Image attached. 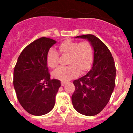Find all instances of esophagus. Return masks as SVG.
I'll list each match as a JSON object with an SVG mask.
<instances>
[{
  "instance_id": "1",
  "label": "esophagus",
  "mask_w": 133,
  "mask_h": 133,
  "mask_svg": "<svg viewBox=\"0 0 133 133\" xmlns=\"http://www.w3.org/2000/svg\"><path fill=\"white\" fill-rule=\"evenodd\" d=\"M66 82H61V85L62 86H64V85H65V84H66Z\"/></svg>"
}]
</instances>
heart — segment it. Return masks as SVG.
I'll return each mask as SVG.
<instances>
[{"label": "heart", "instance_id": "heart-1", "mask_svg": "<svg viewBox=\"0 0 133 133\" xmlns=\"http://www.w3.org/2000/svg\"><path fill=\"white\" fill-rule=\"evenodd\" d=\"M59 53L68 55L66 66H61L53 72V77L61 81H68L77 77L78 72L84 74L90 69L94 58L92 44L87 41H77L66 39L58 45ZM59 55L56 50H49L46 62L49 67L55 69L58 64Z\"/></svg>", "mask_w": 133, "mask_h": 133}]
</instances>
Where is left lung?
Masks as SVG:
<instances>
[{
    "mask_svg": "<svg viewBox=\"0 0 133 133\" xmlns=\"http://www.w3.org/2000/svg\"><path fill=\"white\" fill-rule=\"evenodd\" d=\"M77 38L90 41L94 49V63L85 76L73 81L75 90L72 103L79 113L95 116L106 107L113 92L116 78L115 61L107 46L95 35H84Z\"/></svg>",
    "mask_w": 133,
    "mask_h": 133,
    "instance_id": "8db88e82",
    "label": "left lung"
}]
</instances>
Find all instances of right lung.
Returning <instances> with one entry per match:
<instances>
[{"mask_svg":"<svg viewBox=\"0 0 133 133\" xmlns=\"http://www.w3.org/2000/svg\"><path fill=\"white\" fill-rule=\"evenodd\" d=\"M56 43L41 37L26 46L15 66L13 84L16 97L23 109L35 116L48 113L53 109L55 97L61 87L58 80L50 79L46 53Z\"/></svg>","mask_w":133,"mask_h":133,"instance_id":"obj_1","label":"right lung"}]
</instances>
